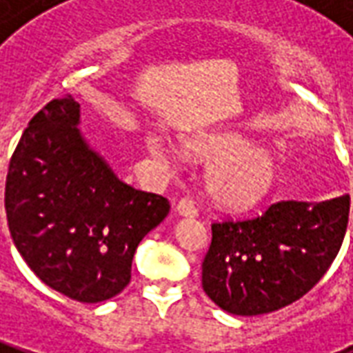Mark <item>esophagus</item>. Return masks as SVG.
<instances>
[{"mask_svg":"<svg viewBox=\"0 0 353 353\" xmlns=\"http://www.w3.org/2000/svg\"><path fill=\"white\" fill-rule=\"evenodd\" d=\"M176 212H179L180 216H186V218H195V216H197V208H195L192 199H180V201L176 203Z\"/></svg>","mask_w":353,"mask_h":353,"instance_id":"esophagus-1","label":"esophagus"}]
</instances>
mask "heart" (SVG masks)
<instances>
[{
    "mask_svg": "<svg viewBox=\"0 0 353 353\" xmlns=\"http://www.w3.org/2000/svg\"><path fill=\"white\" fill-rule=\"evenodd\" d=\"M152 152L165 158L167 148L159 139H150ZM188 148L208 163L203 186L216 207L243 210L261 201L276 182V161L269 152L252 148L243 139L210 137L188 143ZM216 159L214 160V158Z\"/></svg>",
    "mask_w": 353,
    "mask_h": 353,
    "instance_id": "heart-1",
    "label": "heart"
}]
</instances>
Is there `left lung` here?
Masks as SVG:
<instances>
[{"mask_svg":"<svg viewBox=\"0 0 353 353\" xmlns=\"http://www.w3.org/2000/svg\"><path fill=\"white\" fill-rule=\"evenodd\" d=\"M350 195L272 203L261 216L212 223L203 290L235 316L269 314L301 299L336 258Z\"/></svg>","mask_w":353,"mask_h":353,"instance_id":"obj_1","label":"left lung"}]
</instances>
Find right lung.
<instances>
[{"mask_svg":"<svg viewBox=\"0 0 353 353\" xmlns=\"http://www.w3.org/2000/svg\"><path fill=\"white\" fill-rule=\"evenodd\" d=\"M79 125L71 95L32 118L9 163L5 210L17 250L48 288L101 303L130 284L139 243L171 207L118 179Z\"/></svg>","mask_w":353,"mask_h":353,"instance_id":"add662e5","label":"right lung"}]
</instances>
